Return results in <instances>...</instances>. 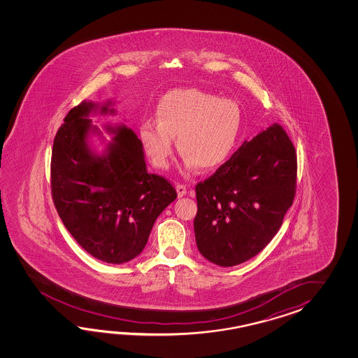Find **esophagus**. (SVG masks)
Masks as SVG:
<instances>
[{
  "label": "esophagus",
  "mask_w": 358,
  "mask_h": 358,
  "mask_svg": "<svg viewBox=\"0 0 358 358\" xmlns=\"http://www.w3.org/2000/svg\"><path fill=\"white\" fill-rule=\"evenodd\" d=\"M176 193H178V197H182L187 194V187L182 185V184H178L176 187Z\"/></svg>",
  "instance_id": "1"
}]
</instances>
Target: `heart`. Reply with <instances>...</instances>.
Wrapping results in <instances>:
<instances>
[{"instance_id":"1","label":"heart","mask_w":358,"mask_h":358,"mask_svg":"<svg viewBox=\"0 0 358 358\" xmlns=\"http://www.w3.org/2000/svg\"><path fill=\"white\" fill-rule=\"evenodd\" d=\"M156 120L145 119L138 136L157 169L168 166L174 138L184 168L213 170L234 152L243 127V113L236 101L197 88H176L161 96Z\"/></svg>"}]
</instances>
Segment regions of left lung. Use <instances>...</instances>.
Returning a JSON list of instances; mask_svg holds the SVG:
<instances>
[{
  "mask_svg": "<svg viewBox=\"0 0 358 358\" xmlns=\"http://www.w3.org/2000/svg\"><path fill=\"white\" fill-rule=\"evenodd\" d=\"M296 178V150L279 124L245 141L213 176L196 185L199 253L230 267L262 251L293 203Z\"/></svg>",
  "mask_w": 358,
  "mask_h": 358,
  "instance_id": "1",
  "label": "left lung"
}]
</instances>
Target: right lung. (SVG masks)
Returning <instances> with one entry per match:
<instances>
[{
  "mask_svg": "<svg viewBox=\"0 0 358 358\" xmlns=\"http://www.w3.org/2000/svg\"><path fill=\"white\" fill-rule=\"evenodd\" d=\"M114 101H83L71 108L55 137L51 189L65 228L84 251L107 264L136 259L147 244L153 224L176 192L162 176L150 174L143 145L124 124L106 125L105 141L91 115H115ZM92 135L106 143L97 153Z\"/></svg>",
  "mask_w": 358,
  "mask_h": 358,
  "instance_id": "right-lung-1",
  "label": "right lung"
}]
</instances>
